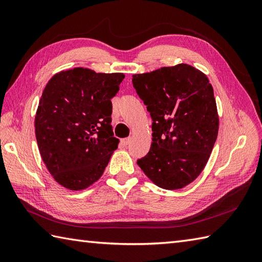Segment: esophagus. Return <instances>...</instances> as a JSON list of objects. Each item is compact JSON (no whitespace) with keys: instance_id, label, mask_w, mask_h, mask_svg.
Segmentation results:
<instances>
[{"instance_id":"34e87169","label":"esophagus","mask_w":262,"mask_h":262,"mask_svg":"<svg viewBox=\"0 0 262 262\" xmlns=\"http://www.w3.org/2000/svg\"><path fill=\"white\" fill-rule=\"evenodd\" d=\"M130 143V137H127V138H122L121 140V144L124 146H126V145H128V144Z\"/></svg>"}]
</instances>
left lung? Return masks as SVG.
Listing matches in <instances>:
<instances>
[{
  "mask_svg": "<svg viewBox=\"0 0 262 262\" xmlns=\"http://www.w3.org/2000/svg\"><path fill=\"white\" fill-rule=\"evenodd\" d=\"M133 85L152 117V144L137 164L155 185L186 187L200 174L219 133L213 86L187 64L133 75Z\"/></svg>",
  "mask_w": 262,
  "mask_h": 262,
  "instance_id": "1",
  "label": "left lung"
}]
</instances>
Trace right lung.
Here are the masks:
<instances>
[{"label": "right lung", "instance_id": "right-lung-1", "mask_svg": "<svg viewBox=\"0 0 262 262\" xmlns=\"http://www.w3.org/2000/svg\"><path fill=\"white\" fill-rule=\"evenodd\" d=\"M124 77L76 68L47 83L35 130L43 163L59 185L82 190L102 176L119 143L111 129V99Z\"/></svg>", "mask_w": 262, "mask_h": 262}]
</instances>
